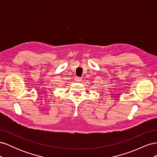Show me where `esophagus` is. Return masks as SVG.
I'll return each instance as SVG.
<instances>
[{
  "label": "esophagus",
  "mask_w": 157,
  "mask_h": 157,
  "mask_svg": "<svg viewBox=\"0 0 157 157\" xmlns=\"http://www.w3.org/2000/svg\"><path fill=\"white\" fill-rule=\"evenodd\" d=\"M75 80H76V82H80V81H81V78H80V77H75Z\"/></svg>",
  "instance_id": "esophagus-1"
}]
</instances>
